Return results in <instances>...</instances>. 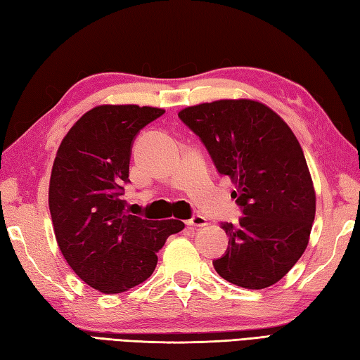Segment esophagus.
<instances>
[{
	"label": "esophagus",
	"mask_w": 360,
	"mask_h": 360,
	"mask_svg": "<svg viewBox=\"0 0 360 360\" xmlns=\"http://www.w3.org/2000/svg\"><path fill=\"white\" fill-rule=\"evenodd\" d=\"M187 224H188V226H198V228H201V226H206L207 220L202 215L196 214V215H193L192 218H190V220H187Z\"/></svg>",
	"instance_id": "1"
}]
</instances>
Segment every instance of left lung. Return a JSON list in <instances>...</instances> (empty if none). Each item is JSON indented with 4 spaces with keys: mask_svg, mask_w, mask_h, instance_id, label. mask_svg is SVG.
<instances>
[{
    "mask_svg": "<svg viewBox=\"0 0 360 360\" xmlns=\"http://www.w3.org/2000/svg\"><path fill=\"white\" fill-rule=\"evenodd\" d=\"M178 117L206 146L243 217L224 221L228 250L217 273L243 288L283 279L302 256L315 218V190L292 129L265 104L220 100L182 109Z\"/></svg>",
    "mask_w": 360,
    "mask_h": 360,
    "instance_id": "8db88e82",
    "label": "left lung"
}]
</instances>
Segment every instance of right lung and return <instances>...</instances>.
Wrapping results in <instances>:
<instances>
[{"mask_svg": "<svg viewBox=\"0 0 360 360\" xmlns=\"http://www.w3.org/2000/svg\"><path fill=\"white\" fill-rule=\"evenodd\" d=\"M164 109L136 104L98 105L67 132L49 179V212L63 257L84 283L122 293L143 283L158 251L179 220H146L124 212L132 143Z\"/></svg>", "mask_w": 360, "mask_h": 360, "instance_id": "right-lung-1", "label": "right lung"}]
</instances>
